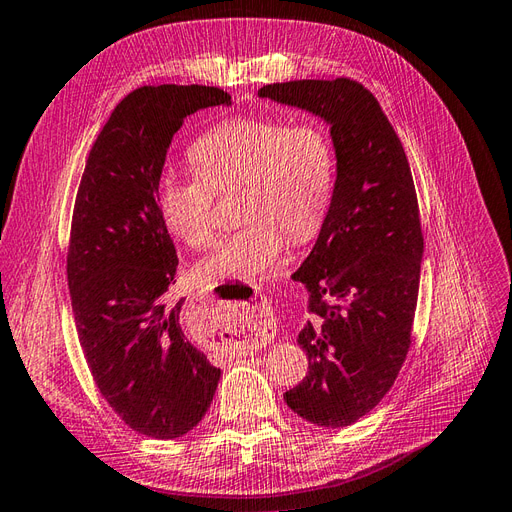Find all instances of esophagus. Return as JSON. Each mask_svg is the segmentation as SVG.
<instances>
[{
  "label": "esophagus",
  "mask_w": 512,
  "mask_h": 512,
  "mask_svg": "<svg viewBox=\"0 0 512 512\" xmlns=\"http://www.w3.org/2000/svg\"><path fill=\"white\" fill-rule=\"evenodd\" d=\"M248 318H253V322H266L264 318V309H261V305H255L253 311H248ZM257 326V324H255ZM244 329V326H242ZM251 329V333H242L238 329H233V326H229L227 331V339L222 344H225V348H231L233 355L238 352V355H248V352H253L259 348V342H261V335H259V329H253V326H248Z\"/></svg>",
  "instance_id": "esophagus-1"
}]
</instances>
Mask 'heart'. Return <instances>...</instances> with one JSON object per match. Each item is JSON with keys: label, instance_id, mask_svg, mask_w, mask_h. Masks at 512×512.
Returning a JSON list of instances; mask_svg holds the SVG:
<instances>
[{"label": "heart", "instance_id": "b5f03b06", "mask_svg": "<svg viewBox=\"0 0 512 512\" xmlns=\"http://www.w3.org/2000/svg\"><path fill=\"white\" fill-rule=\"evenodd\" d=\"M194 170L166 173L157 207L168 231L192 248L214 240L216 192L244 186L246 225L225 235L199 264L209 283L248 281L270 272L294 240L316 233L333 190V151L316 125L287 127L270 116H235L212 127L190 149Z\"/></svg>", "mask_w": 512, "mask_h": 512}]
</instances>
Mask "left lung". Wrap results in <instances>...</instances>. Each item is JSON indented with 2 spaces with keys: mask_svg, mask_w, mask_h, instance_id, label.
Instances as JSON below:
<instances>
[{
  "mask_svg": "<svg viewBox=\"0 0 512 512\" xmlns=\"http://www.w3.org/2000/svg\"><path fill=\"white\" fill-rule=\"evenodd\" d=\"M257 95L316 114L331 131V205L292 274L313 313L298 333L309 372L283 398L311 424L344 428L383 400L411 346L424 238L409 160L359 82L296 80Z\"/></svg>",
  "mask_w": 512,
  "mask_h": 512,
  "instance_id": "obj_1",
  "label": "left lung"
}]
</instances>
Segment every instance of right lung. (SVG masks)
I'll use <instances>...</instances> for the list:
<instances>
[{
	"label": "right lung",
	"instance_id": "obj_1",
	"mask_svg": "<svg viewBox=\"0 0 512 512\" xmlns=\"http://www.w3.org/2000/svg\"><path fill=\"white\" fill-rule=\"evenodd\" d=\"M231 106L214 86H142L110 114L77 190L67 279L77 335L101 396L140 435L177 439L201 422L220 370L170 303L177 251L157 207L166 151L190 114Z\"/></svg>",
	"mask_w": 512,
	"mask_h": 512
}]
</instances>
